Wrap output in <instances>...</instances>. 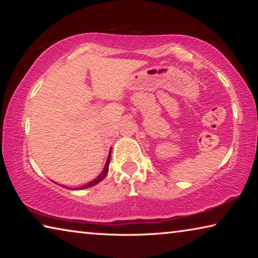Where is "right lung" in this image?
I'll list each match as a JSON object with an SVG mask.
<instances>
[{"mask_svg":"<svg viewBox=\"0 0 258 258\" xmlns=\"http://www.w3.org/2000/svg\"><path fill=\"white\" fill-rule=\"evenodd\" d=\"M110 156H111V152H109V155H108V159H107V163H106V166H104V168H103L102 173L100 174V175H99L97 178H94L93 181H91L90 183H87V184L83 185L82 187H80V189H85V187L93 186V185L97 184V183H99L100 181H102V180H103L104 176H106V175H107V173H108V169H109V163H110Z\"/></svg>","mask_w":258,"mask_h":258,"instance_id":"1","label":"right lung"}]
</instances>
